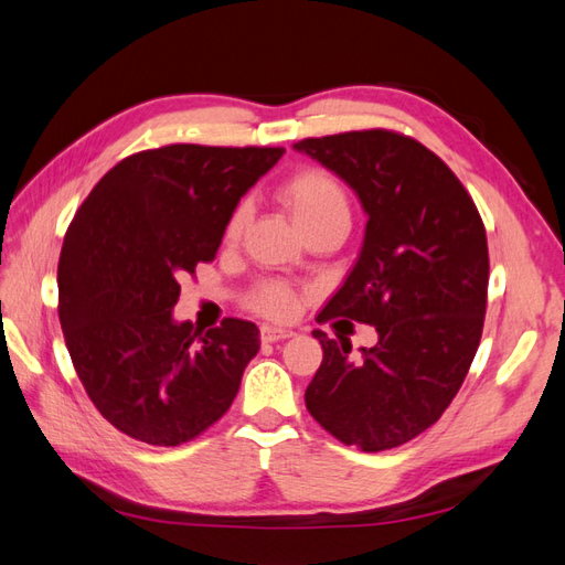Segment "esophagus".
Wrapping results in <instances>:
<instances>
[{
	"label": "esophagus",
	"instance_id": "34e87169",
	"mask_svg": "<svg viewBox=\"0 0 565 565\" xmlns=\"http://www.w3.org/2000/svg\"><path fill=\"white\" fill-rule=\"evenodd\" d=\"M297 332L292 328H278V324H262V339L264 341H280L295 337Z\"/></svg>",
	"mask_w": 565,
	"mask_h": 565
}]
</instances>
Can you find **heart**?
<instances>
[{"label":"heart","instance_id":"1","mask_svg":"<svg viewBox=\"0 0 565 565\" xmlns=\"http://www.w3.org/2000/svg\"><path fill=\"white\" fill-rule=\"evenodd\" d=\"M280 200L301 231L351 218L349 198L334 177L322 169H303L280 185ZM249 218L247 204H237L226 224V241H235ZM249 306L270 318H289L297 311V297L285 282H262L249 297Z\"/></svg>","mask_w":565,"mask_h":565}]
</instances>
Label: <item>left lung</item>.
I'll return each mask as SVG.
<instances>
[{
  "label": "left lung",
  "mask_w": 565,
  "mask_h": 565,
  "mask_svg": "<svg viewBox=\"0 0 565 565\" xmlns=\"http://www.w3.org/2000/svg\"><path fill=\"white\" fill-rule=\"evenodd\" d=\"M344 181L367 216L347 282L320 320L374 324L377 344L313 337L322 363L306 388L313 419L347 446H403L446 413L483 332L488 241L465 185L429 148L370 129L292 146Z\"/></svg>",
  "instance_id": "left-lung-1"
}]
</instances>
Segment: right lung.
Returning a JSON list of instances; mask_svg holds the SVG:
<instances>
[{"instance_id": "add662e5", "label": "right lung", "mask_w": 565, "mask_h": 565, "mask_svg": "<svg viewBox=\"0 0 565 565\" xmlns=\"http://www.w3.org/2000/svg\"><path fill=\"white\" fill-rule=\"evenodd\" d=\"M282 152L193 143L136 152L75 214L58 262V318L77 377L115 429L181 446L231 407L259 328L179 322V282L214 259L237 202Z\"/></svg>"}]
</instances>
